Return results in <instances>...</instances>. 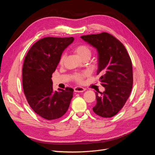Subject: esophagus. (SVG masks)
<instances>
[{"label":"esophagus","mask_w":155,"mask_h":155,"mask_svg":"<svg viewBox=\"0 0 155 155\" xmlns=\"http://www.w3.org/2000/svg\"><path fill=\"white\" fill-rule=\"evenodd\" d=\"M85 89L81 87H76L74 88V92H83L85 91Z\"/></svg>","instance_id":"34e87169"}]
</instances>
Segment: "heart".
Instances as JSON below:
<instances>
[{"label": "heart", "instance_id": "heart-1", "mask_svg": "<svg viewBox=\"0 0 155 155\" xmlns=\"http://www.w3.org/2000/svg\"><path fill=\"white\" fill-rule=\"evenodd\" d=\"M74 51L79 57L82 59L85 58H90L91 55V49L89 46L85 44H80L75 46L74 47ZM65 59V55L63 54L59 58V64H63ZM88 72H83L81 73H75L73 75L74 80L78 83H83L84 79L88 76Z\"/></svg>", "mask_w": 155, "mask_h": 155}]
</instances>
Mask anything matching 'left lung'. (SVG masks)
I'll return each mask as SVG.
<instances>
[{
  "label": "left lung",
  "mask_w": 155,
  "mask_h": 155,
  "mask_svg": "<svg viewBox=\"0 0 155 155\" xmlns=\"http://www.w3.org/2000/svg\"><path fill=\"white\" fill-rule=\"evenodd\" d=\"M81 38L96 48L98 54L97 74L105 91L96 93V105L92 108L103 118H111L122 109L133 83V66L124 45L108 33L83 35Z\"/></svg>",
  "instance_id": "8db88e82"
}]
</instances>
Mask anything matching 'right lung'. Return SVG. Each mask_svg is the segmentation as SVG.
Returning <instances> with one entry per match:
<instances>
[{
  "mask_svg": "<svg viewBox=\"0 0 155 155\" xmlns=\"http://www.w3.org/2000/svg\"><path fill=\"white\" fill-rule=\"evenodd\" d=\"M74 37H45L37 41L26 55L22 67V87L29 105L46 120L61 118L67 111L74 90L54 91L51 76L63 51Z\"/></svg>",
  "mask_w": 155,
  "mask_h": 155,
  "instance_id": "add662e5",
  "label": "right lung"
}]
</instances>
